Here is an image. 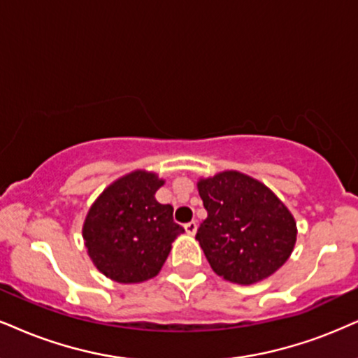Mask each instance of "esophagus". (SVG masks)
I'll list each match as a JSON object with an SVG mask.
<instances>
[{"label":"esophagus","mask_w":358,"mask_h":358,"mask_svg":"<svg viewBox=\"0 0 358 358\" xmlns=\"http://www.w3.org/2000/svg\"><path fill=\"white\" fill-rule=\"evenodd\" d=\"M184 229H186V232L189 234V236H194V234H196V231H197V222H196V220H191V222L184 224Z\"/></svg>","instance_id":"obj_1"}]
</instances>
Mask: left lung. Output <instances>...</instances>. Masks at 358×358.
I'll return each instance as SVG.
<instances>
[{
	"label": "left lung",
	"instance_id": "obj_1",
	"mask_svg": "<svg viewBox=\"0 0 358 358\" xmlns=\"http://www.w3.org/2000/svg\"><path fill=\"white\" fill-rule=\"evenodd\" d=\"M207 217L196 239L213 271L224 280L250 285L287 262L297 241V222L279 197L239 171L199 178Z\"/></svg>",
	"mask_w": 358,
	"mask_h": 358
}]
</instances>
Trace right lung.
<instances>
[{
    "label": "right lung",
    "instance_id": "obj_1",
    "mask_svg": "<svg viewBox=\"0 0 358 358\" xmlns=\"http://www.w3.org/2000/svg\"><path fill=\"white\" fill-rule=\"evenodd\" d=\"M164 186L156 172L138 169L109 184L92 202L83 224V239L96 268L119 284L156 277L172 242L184 229L172 219L171 204L156 201Z\"/></svg>",
    "mask_w": 358,
    "mask_h": 358
}]
</instances>
